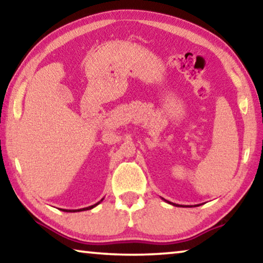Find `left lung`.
<instances>
[{"mask_svg": "<svg viewBox=\"0 0 263 263\" xmlns=\"http://www.w3.org/2000/svg\"><path fill=\"white\" fill-rule=\"evenodd\" d=\"M165 200V199H164ZM166 201V200H165ZM167 203H169V204H172V205H174V206H179V205H177V204H174V203H170V201H167Z\"/></svg>", "mask_w": 263, "mask_h": 263, "instance_id": "left-lung-1", "label": "left lung"}]
</instances>
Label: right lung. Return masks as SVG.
Here are the masks:
<instances>
[{"label":"right lung","instance_id":"add662e5","mask_svg":"<svg viewBox=\"0 0 263 263\" xmlns=\"http://www.w3.org/2000/svg\"><path fill=\"white\" fill-rule=\"evenodd\" d=\"M103 200V198H102V199L100 200V201H98V203L97 204H94V205H91V206H88V208H84V209H79V210H62V211H64V212H80V211H86V210H92L93 208H96V206L97 205H99V204H100L101 203V201Z\"/></svg>","mask_w":263,"mask_h":263}]
</instances>
